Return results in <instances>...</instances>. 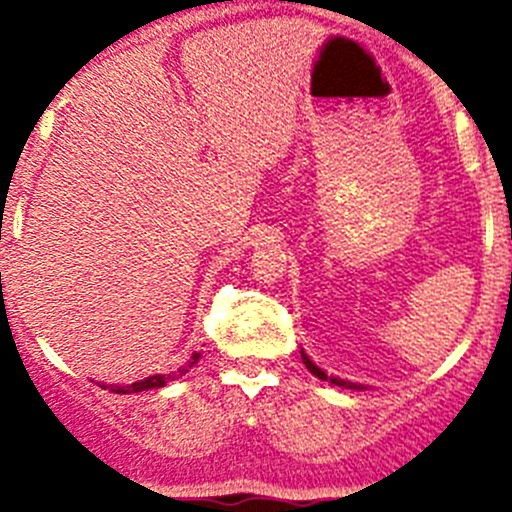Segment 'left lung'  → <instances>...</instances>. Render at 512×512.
Instances as JSON below:
<instances>
[{
	"label": "left lung",
	"instance_id": "8db88e82",
	"mask_svg": "<svg viewBox=\"0 0 512 512\" xmlns=\"http://www.w3.org/2000/svg\"><path fill=\"white\" fill-rule=\"evenodd\" d=\"M302 356V364L307 366V372L315 374L318 379H323V382H330V384H336V387H346V390H366L364 384H356V382H348V379H341V377H330V374H325L323 369H320L315 361H310V356L305 354V351H300Z\"/></svg>",
	"mask_w": 512,
	"mask_h": 512
}]
</instances>
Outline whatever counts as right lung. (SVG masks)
Wrapping results in <instances>:
<instances>
[{
    "label": "right lung",
    "mask_w": 512,
    "mask_h": 512,
    "mask_svg": "<svg viewBox=\"0 0 512 512\" xmlns=\"http://www.w3.org/2000/svg\"><path fill=\"white\" fill-rule=\"evenodd\" d=\"M200 351H194L192 356H189V361L184 366H179L176 372H169V374H153V377H146V379H138V382L133 384H102V390H107L110 387V392H117V395H133V392H146V390H158V387H166L169 382H176L179 377H184V374L192 369L197 361H200Z\"/></svg>",
    "instance_id": "obj_1"
}]
</instances>
